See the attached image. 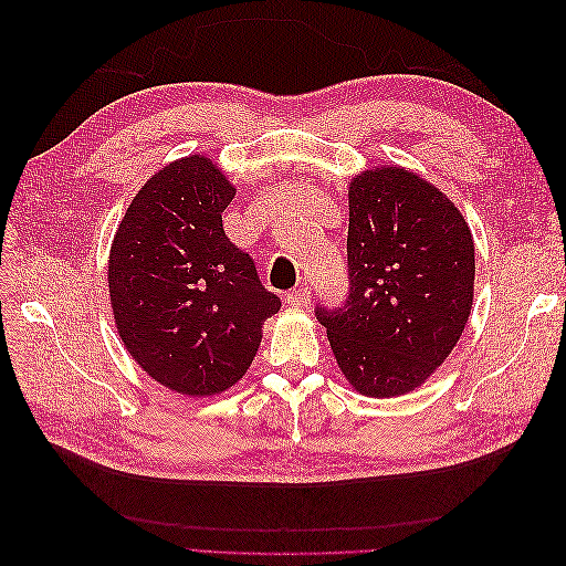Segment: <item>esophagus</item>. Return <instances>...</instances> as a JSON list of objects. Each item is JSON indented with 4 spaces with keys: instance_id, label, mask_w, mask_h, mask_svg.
I'll use <instances>...</instances> for the list:
<instances>
[{
    "instance_id": "1",
    "label": "esophagus",
    "mask_w": 566,
    "mask_h": 566,
    "mask_svg": "<svg viewBox=\"0 0 566 566\" xmlns=\"http://www.w3.org/2000/svg\"><path fill=\"white\" fill-rule=\"evenodd\" d=\"M310 304H312L310 287L300 285V287L293 290V293L287 295V306H295V310H304V306H310Z\"/></svg>"
}]
</instances>
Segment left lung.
I'll list each match as a JSON object with an SVG mask.
<instances>
[{"instance_id":"8db88e82","label":"left lung","mask_w":566,"mask_h":566,"mask_svg":"<svg viewBox=\"0 0 566 566\" xmlns=\"http://www.w3.org/2000/svg\"><path fill=\"white\" fill-rule=\"evenodd\" d=\"M349 300L316 318L349 387L413 391L447 361L474 300V241L455 202L399 165L349 181Z\"/></svg>"}]
</instances>
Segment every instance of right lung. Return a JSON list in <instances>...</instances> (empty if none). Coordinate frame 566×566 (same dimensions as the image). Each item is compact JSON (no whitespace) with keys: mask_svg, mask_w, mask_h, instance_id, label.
<instances>
[{"mask_svg":"<svg viewBox=\"0 0 566 566\" xmlns=\"http://www.w3.org/2000/svg\"><path fill=\"white\" fill-rule=\"evenodd\" d=\"M235 186L208 156L160 167L113 235L108 293L119 339L153 380L214 397L243 378L281 310L221 227Z\"/></svg>","mask_w":566,"mask_h":566,"instance_id":"1","label":"right lung"}]
</instances>
